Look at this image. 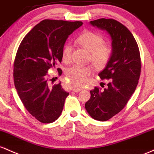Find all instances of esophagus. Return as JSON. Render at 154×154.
<instances>
[{
	"label": "esophagus",
	"instance_id": "esophagus-1",
	"mask_svg": "<svg viewBox=\"0 0 154 154\" xmlns=\"http://www.w3.org/2000/svg\"><path fill=\"white\" fill-rule=\"evenodd\" d=\"M84 89V86H75V87L72 88V91H75V92H79V91L83 90Z\"/></svg>",
	"mask_w": 154,
	"mask_h": 154
}]
</instances>
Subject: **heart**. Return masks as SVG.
Returning a JSON list of instances; mask_svg holds the SVG:
<instances>
[{
	"label": "heart",
	"instance_id": "1",
	"mask_svg": "<svg viewBox=\"0 0 154 154\" xmlns=\"http://www.w3.org/2000/svg\"><path fill=\"white\" fill-rule=\"evenodd\" d=\"M78 43L91 51V60L97 66L105 65L110 60L112 54V48L109 45L103 44L104 38L96 32L86 31L83 32L77 38ZM72 47L70 44L64 46L62 51L63 62L68 63L71 60ZM93 68L91 66L74 65L67 69L66 75L75 84H83L87 81L88 77L92 73Z\"/></svg>",
	"mask_w": 154,
	"mask_h": 154
}]
</instances>
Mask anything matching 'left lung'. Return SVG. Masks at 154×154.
Masks as SVG:
<instances>
[{
	"label": "left lung",
	"mask_w": 154,
	"mask_h": 154,
	"mask_svg": "<svg viewBox=\"0 0 154 154\" xmlns=\"http://www.w3.org/2000/svg\"><path fill=\"white\" fill-rule=\"evenodd\" d=\"M89 24L106 31L112 41L111 57L98 74L101 79H110L108 87L104 91L94 87L85 103L91 118L105 122L123 109L135 91L140 75V55L134 36L119 22L103 18Z\"/></svg>",
	"instance_id": "1"
}]
</instances>
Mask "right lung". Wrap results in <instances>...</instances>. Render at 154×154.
Returning <instances> with one entry per match:
<instances>
[{
  "mask_svg": "<svg viewBox=\"0 0 154 154\" xmlns=\"http://www.w3.org/2000/svg\"><path fill=\"white\" fill-rule=\"evenodd\" d=\"M82 25V22L44 20L25 35L17 50L15 88L27 111L41 123L54 122L63 111L69 93L62 88L61 82L49 86L47 72L61 63L66 40Z\"/></svg>",
  "mask_w": 154,
  "mask_h": 154,
  "instance_id": "add662e5",
  "label": "right lung"
}]
</instances>
